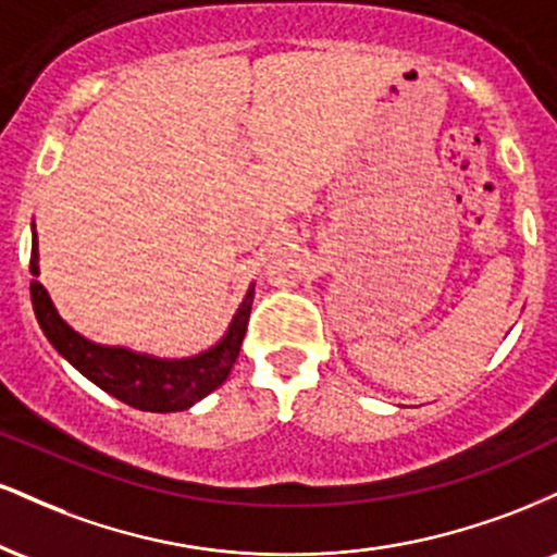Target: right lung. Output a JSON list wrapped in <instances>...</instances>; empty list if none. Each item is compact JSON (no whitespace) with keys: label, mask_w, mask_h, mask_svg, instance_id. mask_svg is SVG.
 I'll return each instance as SVG.
<instances>
[{"label":"right lung","mask_w":557,"mask_h":557,"mask_svg":"<svg viewBox=\"0 0 557 557\" xmlns=\"http://www.w3.org/2000/svg\"><path fill=\"white\" fill-rule=\"evenodd\" d=\"M36 261L38 243L34 233V246H30V274H34V280H30V304H34L38 324H41L47 341L104 393L114 395L127 406L140 408V411L168 413L194 406L196 400H201L203 395H209L227 380L230 369H233L240 354L243 337H246L253 290H248L238 314L230 324L227 335L212 350L198 354L194 359L162 361L133 354V350L125 348H104V345L86 341L73 327H67L62 317L57 314L49 293L36 280Z\"/></svg>","instance_id":"1"}]
</instances>
